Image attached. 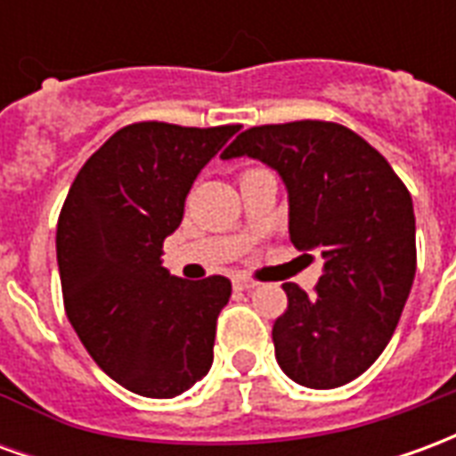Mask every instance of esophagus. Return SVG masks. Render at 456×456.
Listing matches in <instances>:
<instances>
[{"label":"esophagus","instance_id":"obj_1","mask_svg":"<svg viewBox=\"0 0 456 456\" xmlns=\"http://www.w3.org/2000/svg\"><path fill=\"white\" fill-rule=\"evenodd\" d=\"M232 286L237 290H251V288H256V281H251L247 276H232Z\"/></svg>","mask_w":456,"mask_h":456}]
</instances>
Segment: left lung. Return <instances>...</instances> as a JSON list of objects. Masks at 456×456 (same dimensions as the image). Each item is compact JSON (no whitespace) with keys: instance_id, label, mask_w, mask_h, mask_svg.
I'll list each match as a JSON object with an SVG mask.
<instances>
[{"instance_id":"8db88e82","label":"left lung","mask_w":456,"mask_h":456,"mask_svg":"<svg viewBox=\"0 0 456 456\" xmlns=\"http://www.w3.org/2000/svg\"><path fill=\"white\" fill-rule=\"evenodd\" d=\"M256 159L288 190V232L325 258L315 296L283 283L273 325L281 369L305 388H337L391 342L415 278L412 198L388 160L332 121L251 126L222 159Z\"/></svg>"}]
</instances>
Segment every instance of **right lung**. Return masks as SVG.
Listing matches in <instances>:
<instances>
[{"label":"right lung","mask_w":456,"mask_h":456,"mask_svg":"<svg viewBox=\"0 0 456 456\" xmlns=\"http://www.w3.org/2000/svg\"><path fill=\"white\" fill-rule=\"evenodd\" d=\"M239 124L195 129L139 121L87 159L58 217L65 313L97 366L146 398H175L212 366L224 276L185 281L163 266L200 170Z\"/></svg>","instance_id":"1"}]
</instances>
